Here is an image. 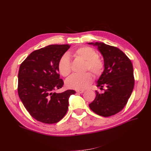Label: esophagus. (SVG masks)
<instances>
[{
  "mask_svg": "<svg viewBox=\"0 0 151 151\" xmlns=\"http://www.w3.org/2000/svg\"><path fill=\"white\" fill-rule=\"evenodd\" d=\"M76 92L78 93H82L84 92V90H76Z\"/></svg>",
  "mask_w": 151,
  "mask_h": 151,
  "instance_id": "34e87169",
  "label": "esophagus"
}]
</instances>
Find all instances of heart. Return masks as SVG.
<instances>
[{
  "instance_id": "b5f03b06",
  "label": "heart",
  "mask_w": 151,
  "mask_h": 151,
  "mask_svg": "<svg viewBox=\"0 0 151 151\" xmlns=\"http://www.w3.org/2000/svg\"><path fill=\"white\" fill-rule=\"evenodd\" d=\"M73 56L85 61L84 70H89L95 76L102 75L104 69V61L93 48L88 46L78 47L72 52ZM58 69L62 76L65 77L71 71L70 62L69 57L66 54L60 58L58 63ZM92 76L90 73L86 72L82 75L74 74L67 79L65 84L67 88L77 90H82L91 84Z\"/></svg>"
}]
</instances>
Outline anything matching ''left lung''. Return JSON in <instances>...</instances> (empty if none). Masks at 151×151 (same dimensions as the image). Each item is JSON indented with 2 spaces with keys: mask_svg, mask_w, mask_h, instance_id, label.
Returning <instances> with one entry per match:
<instances>
[{
  "mask_svg": "<svg viewBox=\"0 0 151 151\" xmlns=\"http://www.w3.org/2000/svg\"><path fill=\"white\" fill-rule=\"evenodd\" d=\"M98 47L104 58V70L97 86L104 92L96 91V97L89 104L96 114L109 117L121 111L127 104L134 86L132 63L123 51L104 43H89Z\"/></svg>",
  "mask_w": 151,
  "mask_h": 151,
  "instance_id": "obj_1",
  "label": "left lung"
}]
</instances>
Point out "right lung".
<instances>
[{
  "mask_svg": "<svg viewBox=\"0 0 151 151\" xmlns=\"http://www.w3.org/2000/svg\"><path fill=\"white\" fill-rule=\"evenodd\" d=\"M69 45H50L33 51L21 64L18 94L24 108L35 119L46 124L59 122L65 116L74 90L60 93L62 88L58 63L70 48Z\"/></svg>",
  "mask_w": 151,
  "mask_h": 151,
  "instance_id": "add662e5",
  "label": "right lung"
}]
</instances>
